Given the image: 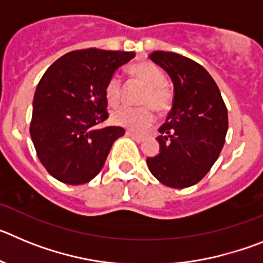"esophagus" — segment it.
<instances>
[{"mask_svg": "<svg viewBox=\"0 0 263 263\" xmlns=\"http://www.w3.org/2000/svg\"><path fill=\"white\" fill-rule=\"evenodd\" d=\"M126 136L130 137V138H133L134 141H137V142H142V141H143V137L142 136L134 134V133H132V132H126Z\"/></svg>", "mask_w": 263, "mask_h": 263, "instance_id": "obj_1", "label": "esophagus"}]
</instances>
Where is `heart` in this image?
I'll return each mask as SVG.
<instances>
[{
  "label": "heart",
  "mask_w": 263,
  "mask_h": 263,
  "mask_svg": "<svg viewBox=\"0 0 263 263\" xmlns=\"http://www.w3.org/2000/svg\"><path fill=\"white\" fill-rule=\"evenodd\" d=\"M130 75L146 85V90L139 100L141 108H124L117 109L111 115V121L117 126L142 133L152 126L155 121L153 108L159 113L168 110L173 104V92L166 84L164 73L152 62L136 63L129 68ZM105 99L110 106H117L122 97V85L117 76H111L105 85Z\"/></svg>",
  "instance_id": "heart-1"
}]
</instances>
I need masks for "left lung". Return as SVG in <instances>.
Instances as JSON below:
<instances>
[{
  "instance_id": "left-lung-1",
  "label": "left lung",
  "mask_w": 263,
  "mask_h": 263,
  "mask_svg": "<svg viewBox=\"0 0 263 263\" xmlns=\"http://www.w3.org/2000/svg\"><path fill=\"white\" fill-rule=\"evenodd\" d=\"M150 59L173 80L174 101L159 127V154L146 162L162 184L191 187L221 153L228 132L227 106L212 76L199 63L166 51H154Z\"/></svg>"
}]
</instances>
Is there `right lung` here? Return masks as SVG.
Instances as JSON below:
<instances>
[{"label":"right lung","mask_w":263,"mask_h":263,"mask_svg":"<svg viewBox=\"0 0 263 263\" xmlns=\"http://www.w3.org/2000/svg\"><path fill=\"white\" fill-rule=\"evenodd\" d=\"M134 52L72 51L48 67L32 101L30 136L41 163L59 182L79 185L101 171L124 127L100 129L109 117L105 85Z\"/></svg>","instance_id":"1"}]
</instances>
